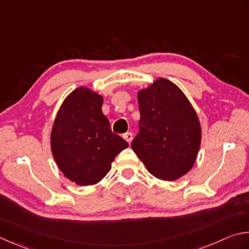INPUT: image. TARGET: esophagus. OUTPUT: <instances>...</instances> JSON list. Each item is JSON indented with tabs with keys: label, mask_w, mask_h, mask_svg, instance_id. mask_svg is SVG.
Listing matches in <instances>:
<instances>
[{
	"label": "esophagus",
	"mask_w": 249,
	"mask_h": 249,
	"mask_svg": "<svg viewBox=\"0 0 249 249\" xmlns=\"http://www.w3.org/2000/svg\"><path fill=\"white\" fill-rule=\"evenodd\" d=\"M124 139L126 141V142H128V143L130 144L131 143V141H132V139H133V135H132V133H131V132H126V133H124Z\"/></svg>",
	"instance_id": "1"
}]
</instances>
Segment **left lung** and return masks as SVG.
Instances as JSON below:
<instances>
[{
    "label": "left lung",
    "instance_id": "1",
    "mask_svg": "<svg viewBox=\"0 0 249 249\" xmlns=\"http://www.w3.org/2000/svg\"><path fill=\"white\" fill-rule=\"evenodd\" d=\"M138 100L141 118L132 149L157 178H179L190 171L200 148L196 110L182 91L165 78L141 90Z\"/></svg>",
    "mask_w": 249,
    "mask_h": 249
}]
</instances>
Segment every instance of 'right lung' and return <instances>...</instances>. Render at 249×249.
I'll return each instance as SVG.
<instances>
[{
	"instance_id": "obj_1",
	"label": "right lung",
	"mask_w": 249,
	"mask_h": 249,
	"mask_svg": "<svg viewBox=\"0 0 249 249\" xmlns=\"http://www.w3.org/2000/svg\"><path fill=\"white\" fill-rule=\"evenodd\" d=\"M103 98L80 87L68 95L52 130V151L55 163L70 180L80 186L99 182L128 143L111 132L102 113Z\"/></svg>"
}]
</instances>
